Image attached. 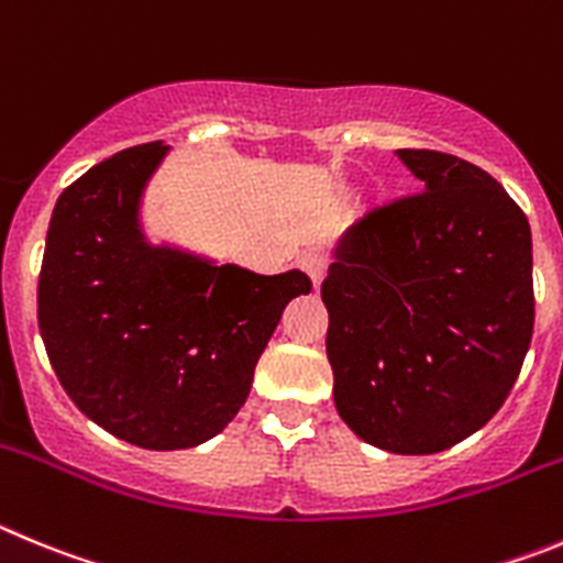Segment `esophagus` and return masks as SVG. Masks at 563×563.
<instances>
[{
  "label": "esophagus",
  "instance_id": "1",
  "mask_svg": "<svg viewBox=\"0 0 563 563\" xmlns=\"http://www.w3.org/2000/svg\"><path fill=\"white\" fill-rule=\"evenodd\" d=\"M328 263L331 261H328L325 252H308V255H302L300 266H302V272L311 277L313 286L319 288V283H322V277H325V272H328Z\"/></svg>",
  "mask_w": 563,
  "mask_h": 563
}]
</instances>
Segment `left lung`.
I'll use <instances>...</instances> for the list:
<instances>
[{
  "mask_svg": "<svg viewBox=\"0 0 563 563\" xmlns=\"http://www.w3.org/2000/svg\"><path fill=\"white\" fill-rule=\"evenodd\" d=\"M423 190L369 210L322 280L333 401L364 443L434 454L483 429L533 336V241L505 187L452 154L395 151Z\"/></svg>",
  "mask_w": 563,
  "mask_h": 563,
  "instance_id": "left-lung-1",
  "label": "left lung"
}]
</instances>
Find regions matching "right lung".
<instances>
[{
    "instance_id": "add662e5",
    "label": "right lung",
    "mask_w": 563,
    "mask_h": 563,
    "mask_svg": "<svg viewBox=\"0 0 563 563\" xmlns=\"http://www.w3.org/2000/svg\"><path fill=\"white\" fill-rule=\"evenodd\" d=\"M165 154L136 145L73 181L38 275L60 387L106 432L154 452L205 443L235 418L283 308L311 291L300 269L255 275L148 244L140 201Z\"/></svg>"
}]
</instances>
